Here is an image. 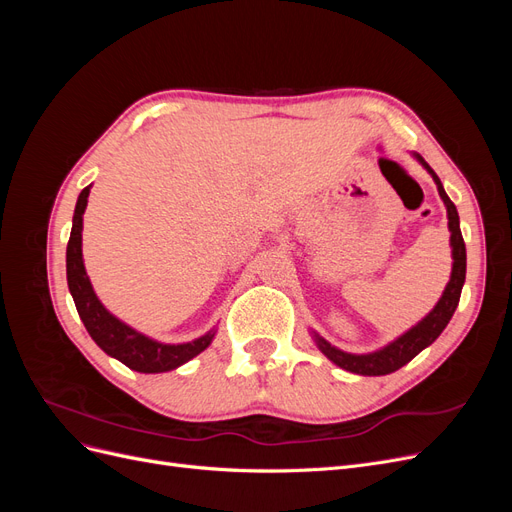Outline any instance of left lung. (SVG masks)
<instances>
[{
  "instance_id": "8db88e82",
  "label": "left lung",
  "mask_w": 512,
  "mask_h": 512,
  "mask_svg": "<svg viewBox=\"0 0 512 512\" xmlns=\"http://www.w3.org/2000/svg\"><path fill=\"white\" fill-rule=\"evenodd\" d=\"M414 158L425 166L427 173L433 177L438 185V194L444 200L446 205V213H448V230H451V247H453V271H451V280H448L440 301L436 303V307L418 322L410 331H406L404 335H399L395 342H391L389 346H384L376 352L369 354H350L339 350L335 346H331L327 339H322L318 333H314V339L318 348L322 350V354L327 356L329 361H333L335 365H339L346 371H352V374H361V376H386L393 374L399 367H404L406 363H410L414 356L425 350L427 346H431L436 339L440 337V333L446 329L448 320L453 318L455 309L459 305V297H461V288L463 282H466V243H463L461 237V228H459V213L457 207L453 205V200L446 196L442 181L438 179V175L433 173V168L414 153Z\"/></svg>"
}]
</instances>
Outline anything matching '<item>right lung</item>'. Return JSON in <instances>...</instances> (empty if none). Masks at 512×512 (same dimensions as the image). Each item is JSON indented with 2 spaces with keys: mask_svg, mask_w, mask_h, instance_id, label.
I'll use <instances>...</instances> for the list:
<instances>
[{
  "mask_svg": "<svg viewBox=\"0 0 512 512\" xmlns=\"http://www.w3.org/2000/svg\"><path fill=\"white\" fill-rule=\"evenodd\" d=\"M91 185L79 194L72 218V232L66 250V273H68V288L79 312L87 333L91 339L113 359L128 365L141 374H162V371L177 369L179 365L188 363L196 354L203 352L215 335L209 331L207 335L194 339L188 344H162L143 333L134 331L126 322L115 318L96 297L94 288L87 277L83 265V213L87 207Z\"/></svg>",
  "mask_w": 512,
  "mask_h": 512,
  "instance_id": "add662e5",
  "label": "right lung"
}]
</instances>
